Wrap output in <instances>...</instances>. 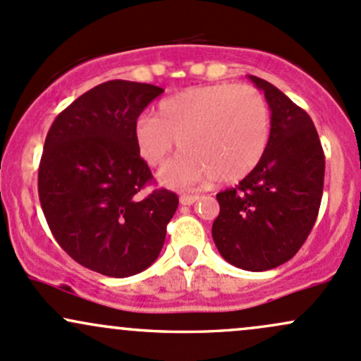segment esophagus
Wrapping results in <instances>:
<instances>
[{
	"label": "esophagus",
	"mask_w": 361,
	"mask_h": 361,
	"mask_svg": "<svg viewBox=\"0 0 361 361\" xmlns=\"http://www.w3.org/2000/svg\"><path fill=\"white\" fill-rule=\"evenodd\" d=\"M197 200H200V196H197V195H182V196L179 197L180 204H184V207H189V204L196 203Z\"/></svg>",
	"instance_id": "1"
}]
</instances>
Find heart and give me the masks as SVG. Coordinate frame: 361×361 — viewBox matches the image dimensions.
Instances as JSON below:
<instances>
[{"label": "heart", "mask_w": 361, "mask_h": 361, "mask_svg": "<svg viewBox=\"0 0 361 361\" xmlns=\"http://www.w3.org/2000/svg\"><path fill=\"white\" fill-rule=\"evenodd\" d=\"M269 137V104L255 87L235 84L185 89L158 104V117L141 115L134 126L135 146L149 166L164 165L179 141L184 153L160 176L172 188L244 179Z\"/></svg>", "instance_id": "obj_1"}]
</instances>
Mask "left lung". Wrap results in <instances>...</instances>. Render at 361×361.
Masks as SVG:
<instances>
[{
  "label": "left lung",
  "instance_id": "left-lung-1",
  "mask_svg": "<svg viewBox=\"0 0 361 361\" xmlns=\"http://www.w3.org/2000/svg\"><path fill=\"white\" fill-rule=\"evenodd\" d=\"M250 79L269 103V145L259 164L235 188L216 195L220 213L212 235L231 265L263 272L293 258L315 226L325 157L303 108L267 80Z\"/></svg>",
  "mask_w": 361,
  "mask_h": 361
}]
</instances>
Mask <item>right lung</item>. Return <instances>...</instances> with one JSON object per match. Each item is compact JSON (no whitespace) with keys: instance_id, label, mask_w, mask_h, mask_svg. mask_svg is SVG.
Here are the masks:
<instances>
[{"instance_id":"1","label":"right lung","mask_w":361,"mask_h":361,"mask_svg":"<svg viewBox=\"0 0 361 361\" xmlns=\"http://www.w3.org/2000/svg\"><path fill=\"white\" fill-rule=\"evenodd\" d=\"M164 89L108 80L55 118L46 135L37 189L46 222L67 255L108 277H130L160 255L176 192L153 180L134 139L135 120Z\"/></svg>"}]
</instances>
